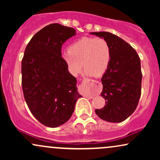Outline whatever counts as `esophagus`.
Masks as SVG:
<instances>
[{"mask_svg": "<svg viewBox=\"0 0 160 160\" xmlns=\"http://www.w3.org/2000/svg\"><path fill=\"white\" fill-rule=\"evenodd\" d=\"M82 82H86V83H89V84H92L95 81V80H88V79H84V80H82ZM90 98H92V97L90 96Z\"/></svg>", "mask_w": 160, "mask_h": 160, "instance_id": "34e87169", "label": "esophagus"}]
</instances>
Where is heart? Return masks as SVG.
I'll list each match as a JSON object with an SVG mask.
<instances>
[{
  "label": "heart",
  "instance_id": "obj_1",
  "mask_svg": "<svg viewBox=\"0 0 160 160\" xmlns=\"http://www.w3.org/2000/svg\"><path fill=\"white\" fill-rule=\"evenodd\" d=\"M62 58L74 75L80 74L83 65L86 75L100 77L110 64L111 49L103 38L85 37L73 43L68 50L62 52Z\"/></svg>",
  "mask_w": 160,
  "mask_h": 160
}]
</instances>
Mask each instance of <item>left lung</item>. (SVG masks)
Masks as SVG:
<instances>
[{"mask_svg":"<svg viewBox=\"0 0 160 160\" xmlns=\"http://www.w3.org/2000/svg\"><path fill=\"white\" fill-rule=\"evenodd\" d=\"M89 34L103 38L111 49V61L102 78L101 95L106 104L95 110V113L108 122H122L135 111L141 97L140 58L131 46L115 34L105 32Z\"/></svg>","mask_w":160,"mask_h":160,"instance_id":"1","label":"left lung"}]
</instances>
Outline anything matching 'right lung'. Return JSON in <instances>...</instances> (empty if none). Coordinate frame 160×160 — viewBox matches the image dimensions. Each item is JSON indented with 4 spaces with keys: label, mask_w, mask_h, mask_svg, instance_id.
I'll list each match as a JSON object with an SVG mask.
<instances>
[{
    "label": "right lung",
    "mask_w": 160,
    "mask_h": 160,
    "mask_svg": "<svg viewBox=\"0 0 160 160\" xmlns=\"http://www.w3.org/2000/svg\"><path fill=\"white\" fill-rule=\"evenodd\" d=\"M76 35L73 28L51 24L39 31L25 48L22 61V86L28 107L46 126L65 123L80 98L77 79L62 58V46Z\"/></svg>",
    "instance_id": "add662e5"
}]
</instances>
